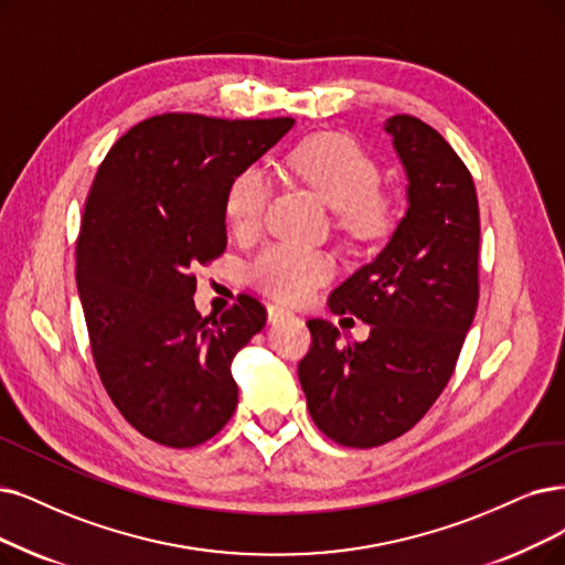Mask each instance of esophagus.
Listing matches in <instances>:
<instances>
[{"label": "esophagus", "instance_id": "1", "mask_svg": "<svg viewBox=\"0 0 565 565\" xmlns=\"http://www.w3.org/2000/svg\"><path fill=\"white\" fill-rule=\"evenodd\" d=\"M266 312H268V322L270 324H276V322H280L285 318H291V310H287L282 306H268Z\"/></svg>", "mask_w": 565, "mask_h": 565}]
</instances>
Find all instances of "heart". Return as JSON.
<instances>
[{"mask_svg": "<svg viewBox=\"0 0 565 565\" xmlns=\"http://www.w3.org/2000/svg\"><path fill=\"white\" fill-rule=\"evenodd\" d=\"M287 169L338 215V227L356 238L387 230L390 211L377 196L380 171L371 157L341 134H318L287 154ZM268 178L257 167L232 175L224 190V217L234 236L253 238L262 230ZM333 274V259L299 245H270L250 266V280L278 301H306Z\"/></svg>", "mask_w": 565, "mask_h": 565, "instance_id": "1", "label": "heart"}]
</instances>
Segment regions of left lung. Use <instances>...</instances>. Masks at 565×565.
<instances>
[{
  "mask_svg": "<svg viewBox=\"0 0 565 565\" xmlns=\"http://www.w3.org/2000/svg\"><path fill=\"white\" fill-rule=\"evenodd\" d=\"M408 188V209L387 245L331 291L329 308L371 324L364 343L308 320L299 364L308 411L345 447L403 436L452 377L478 310V194L466 164L436 129L411 116L385 122Z\"/></svg>",
  "mask_w": 565,
  "mask_h": 565,
  "instance_id": "8db88e82",
  "label": "left lung"
}]
</instances>
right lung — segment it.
I'll return each mask as SVG.
<instances>
[{
	"instance_id": "1",
	"label": "right lung",
	"mask_w": 565,
	"mask_h": 565,
	"mask_svg": "<svg viewBox=\"0 0 565 565\" xmlns=\"http://www.w3.org/2000/svg\"><path fill=\"white\" fill-rule=\"evenodd\" d=\"M291 127V118L154 116L108 150L89 188L76 243L89 348L110 401L154 443L194 447L234 415L232 361L266 310L243 295L220 318H201L192 268L227 247L232 175Z\"/></svg>"
}]
</instances>
